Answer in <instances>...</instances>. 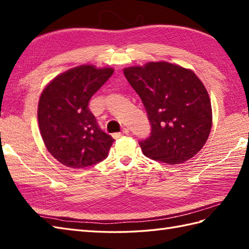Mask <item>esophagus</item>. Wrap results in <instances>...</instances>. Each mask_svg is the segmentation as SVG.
I'll use <instances>...</instances> for the list:
<instances>
[{"instance_id":"1","label":"esophagus","mask_w":249,"mask_h":249,"mask_svg":"<svg viewBox=\"0 0 249 249\" xmlns=\"http://www.w3.org/2000/svg\"><path fill=\"white\" fill-rule=\"evenodd\" d=\"M128 133H129L128 129H127V128H124L123 130L121 131V133H116V134H113V138L118 139V138H120V137H122V136H125V135H127Z\"/></svg>"}]
</instances>
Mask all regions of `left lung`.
<instances>
[{"label":"left lung","instance_id":"left-lung-1","mask_svg":"<svg viewBox=\"0 0 249 249\" xmlns=\"http://www.w3.org/2000/svg\"><path fill=\"white\" fill-rule=\"evenodd\" d=\"M151 124V136L139 142L143 154L177 165L202 149L212 128V106L196 73L168 62L124 68Z\"/></svg>","mask_w":249,"mask_h":249}]
</instances>
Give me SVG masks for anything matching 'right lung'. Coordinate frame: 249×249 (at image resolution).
Here are the masks:
<instances>
[{"mask_svg": "<svg viewBox=\"0 0 249 249\" xmlns=\"http://www.w3.org/2000/svg\"><path fill=\"white\" fill-rule=\"evenodd\" d=\"M113 71L80 65L57 75L41 92L37 110L40 135L62 165L81 169L108 156L114 139L99 128L88 106Z\"/></svg>", "mask_w": 249, "mask_h": 249, "instance_id": "add662e5", "label": "right lung"}]
</instances>
